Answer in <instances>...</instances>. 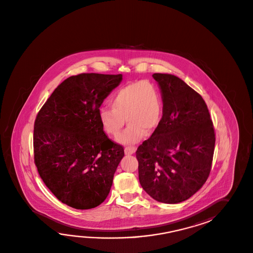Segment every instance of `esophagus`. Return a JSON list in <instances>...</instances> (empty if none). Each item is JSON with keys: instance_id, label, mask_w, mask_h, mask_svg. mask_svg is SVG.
I'll use <instances>...</instances> for the list:
<instances>
[{"instance_id": "1", "label": "esophagus", "mask_w": 253, "mask_h": 253, "mask_svg": "<svg viewBox=\"0 0 253 253\" xmlns=\"http://www.w3.org/2000/svg\"><path fill=\"white\" fill-rule=\"evenodd\" d=\"M136 150V147L134 146H126L124 148V152L126 155H131L133 154Z\"/></svg>"}]
</instances>
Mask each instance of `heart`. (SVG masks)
Instances as JSON below:
<instances>
[{"mask_svg":"<svg viewBox=\"0 0 253 253\" xmlns=\"http://www.w3.org/2000/svg\"><path fill=\"white\" fill-rule=\"evenodd\" d=\"M111 109L99 114L103 130L116 137L125 124H128L117 140L121 143H134L146 134L153 133L163 114V100L160 90L147 81L131 83L116 91L110 100Z\"/></svg>","mask_w":253,"mask_h":253,"instance_id":"b5f03b06","label":"heart"}]
</instances>
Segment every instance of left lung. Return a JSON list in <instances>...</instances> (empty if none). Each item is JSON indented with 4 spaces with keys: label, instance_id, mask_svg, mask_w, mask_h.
Returning a JSON list of instances; mask_svg holds the SVG:
<instances>
[{
    "label": "left lung",
    "instance_id": "8db88e82",
    "mask_svg": "<svg viewBox=\"0 0 253 253\" xmlns=\"http://www.w3.org/2000/svg\"><path fill=\"white\" fill-rule=\"evenodd\" d=\"M163 98V115L136 151L139 179L147 194L166 204L187 200L211 172L215 133L207 103L180 78L153 74Z\"/></svg>",
    "mask_w": 253,
    "mask_h": 253
}]
</instances>
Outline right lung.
<instances>
[{
  "instance_id": "right-lung-1",
  "label": "right lung",
  "mask_w": 253,
  "mask_h": 253,
  "mask_svg": "<svg viewBox=\"0 0 253 253\" xmlns=\"http://www.w3.org/2000/svg\"><path fill=\"white\" fill-rule=\"evenodd\" d=\"M121 74L83 73L64 80L37 114L34 163L46 187L76 209L98 207L108 196L124 147L109 139L100 106Z\"/></svg>"
}]
</instances>
